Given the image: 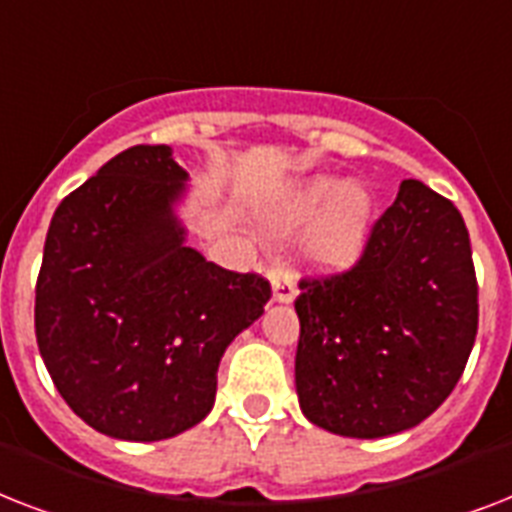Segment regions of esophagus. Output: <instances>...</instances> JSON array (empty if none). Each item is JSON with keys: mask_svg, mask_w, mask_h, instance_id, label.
I'll list each match as a JSON object with an SVG mask.
<instances>
[{"mask_svg": "<svg viewBox=\"0 0 512 512\" xmlns=\"http://www.w3.org/2000/svg\"><path fill=\"white\" fill-rule=\"evenodd\" d=\"M271 287H273V300L276 303H292L297 295L295 279L287 271H273L271 273Z\"/></svg>", "mask_w": 512, "mask_h": 512, "instance_id": "esophagus-1", "label": "esophagus"}]
</instances>
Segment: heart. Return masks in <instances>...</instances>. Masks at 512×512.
I'll return each instance as SVG.
<instances>
[{
  "instance_id": "1",
  "label": "heart",
  "mask_w": 512,
  "mask_h": 512,
  "mask_svg": "<svg viewBox=\"0 0 512 512\" xmlns=\"http://www.w3.org/2000/svg\"><path fill=\"white\" fill-rule=\"evenodd\" d=\"M372 193L337 175H316L268 207L265 228L273 239L313 225L303 241L305 260L319 271H345L364 255L372 233Z\"/></svg>"
}]
</instances>
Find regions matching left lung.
I'll use <instances>...</instances> for the list:
<instances>
[{
  "mask_svg": "<svg viewBox=\"0 0 512 512\" xmlns=\"http://www.w3.org/2000/svg\"><path fill=\"white\" fill-rule=\"evenodd\" d=\"M295 385L313 425L385 438L436 412L465 372L478 284L460 209L404 180L350 271L303 279Z\"/></svg>",
  "mask_w": 512,
  "mask_h": 512,
  "instance_id": "8db88e82",
  "label": "left lung"
}]
</instances>
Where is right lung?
Here are the masks:
<instances>
[{
    "label": "right lung",
    "mask_w": 512,
    "mask_h": 512,
    "mask_svg": "<svg viewBox=\"0 0 512 512\" xmlns=\"http://www.w3.org/2000/svg\"><path fill=\"white\" fill-rule=\"evenodd\" d=\"M188 172L170 146H132L52 215L34 327L55 388L90 428L162 441L215 404L217 366L263 316L271 284L185 244Z\"/></svg>",
    "instance_id": "right-lung-1"
}]
</instances>
